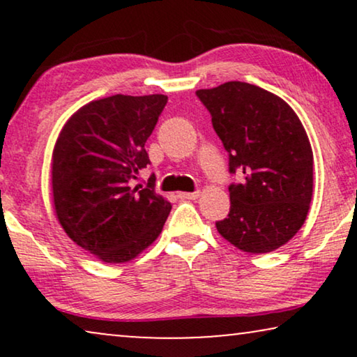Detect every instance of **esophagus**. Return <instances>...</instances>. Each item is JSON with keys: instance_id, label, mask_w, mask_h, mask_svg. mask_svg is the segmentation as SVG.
Instances as JSON below:
<instances>
[{"instance_id": "34e87169", "label": "esophagus", "mask_w": 357, "mask_h": 357, "mask_svg": "<svg viewBox=\"0 0 357 357\" xmlns=\"http://www.w3.org/2000/svg\"><path fill=\"white\" fill-rule=\"evenodd\" d=\"M199 197V192H180L178 193V198L180 199H197Z\"/></svg>"}]
</instances>
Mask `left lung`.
<instances>
[{
    "label": "left lung",
    "mask_w": 357,
    "mask_h": 357,
    "mask_svg": "<svg viewBox=\"0 0 357 357\" xmlns=\"http://www.w3.org/2000/svg\"><path fill=\"white\" fill-rule=\"evenodd\" d=\"M229 154L231 209L218 232L248 253L276 250L296 236L310 208L314 154L299 116L280 97L231 81L197 91Z\"/></svg>",
    "instance_id": "obj_1"
}]
</instances>
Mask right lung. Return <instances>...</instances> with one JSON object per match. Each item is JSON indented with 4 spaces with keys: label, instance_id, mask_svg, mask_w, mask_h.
Listing matches in <instances>:
<instances>
[{
    "label": "right lung",
    "instance_id": "right-lung-1",
    "mask_svg": "<svg viewBox=\"0 0 357 357\" xmlns=\"http://www.w3.org/2000/svg\"><path fill=\"white\" fill-rule=\"evenodd\" d=\"M167 96H110L81 107L58 136L52 190L61 227L76 245L105 263L138 257L159 237L170 203L146 187L144 144Z\"/></svg>",
    "mask_w": 357,
    "mask_h": 357
}]
</instances>
